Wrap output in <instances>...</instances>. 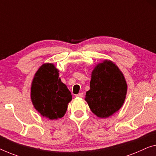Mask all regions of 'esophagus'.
Returning a JSON list of instances; mask_svg holds the SVG:
<instances>
[{
	"mask_svg": "<svg viewBox=\"0 0 156 156\" xmlns=\"http://www.w3.org/2000/svg\"><path fill=\"white\" fill-rule=\"evenodd\" d=\"M83 96H84V95H83V93H78V94L76 95V97H79V98H82Z\"/></svg>",
	"mask_w": 156,
	"mask_h": 156,
	"instance_id": "34e87169",
	"label": "esophagus"
}]
</instances>
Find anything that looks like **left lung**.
<instances>
[{
	"mask_svg": "<svg viewBox=\"0 0 156 156\" xmlns=\"http://www.w3.org/2000/svg\"><path fill=\"white\" fill-rule=\"evenodd\" d=\"M127 91L122 72L114 62L105 59L93 69L90 90L86 92L85 100L94 115L106 118L122 107Z\"/></svg>",
	"mask_w": 156,
	"mask_h": 156,
	"instance_id": "obj_1",
	"label": "left lung"
}]
</instances>
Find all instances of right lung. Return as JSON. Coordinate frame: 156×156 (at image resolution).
Listing matches in <instances>:
<instances>
[{
    "label": "right lung",
    "mask_w": 156,
    "mask_h": 156,
    "mask_svg": "<svg viewBox=\"0 0 156 156\" xmlns=\"http://www.w3.org/2000/svg\"><path fill=\"white\" fill-rule=\"evenodd\" d=\"M31 99L34 108L43 117L57 120L65 115L72 95L62 82L54 64H43L35 73Z\"/></svg>",
    "instance_id": "right-lung-1"
}]
</instances>
